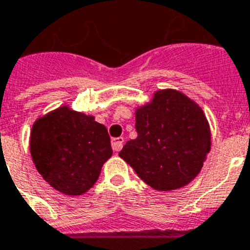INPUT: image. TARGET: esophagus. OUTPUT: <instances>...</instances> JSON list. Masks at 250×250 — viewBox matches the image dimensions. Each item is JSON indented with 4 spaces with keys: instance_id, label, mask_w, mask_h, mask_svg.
Returning <instances> with one entry per match:
<instances>
[{
    "instance_id": "1",
    "label": "esophagus",
    "mask_w": 250,
    "mask_h": 250,
    "mask_svg": "<svg viewBox=\"0 0 250 250\" xmlns=\"http://www.w3.org/2000/svg\"><path fill=\"white\" fill-rule=\"evenodd\" d=\"M124 144V138H114L111 140V146H112V149L115 151H120L121 148H123Z\"/></svg>"
}]
</instances>
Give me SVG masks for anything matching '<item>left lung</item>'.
<instances>
[{"label":"left lung","mask_w":250,"mask_h":250,"mask_svg":"<svg viewBox=\"0 0 250 250\" xmlns=\"http://www.w3.org/2000/svg\"><path fill=\"white\" fill-rule=\"evenodd\" d=\"M136 139L119 153L146 185L172 191L191 182L210 150L211 136L204 112L174 89L158 91L151 104L135 114Z\"/></svg>","instance_id":"obj_1"}]
</instances>
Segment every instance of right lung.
<instances>
[{"label":"right lung","instance_id":"1","mask_svg":"<svg viewBox=\"0 0 250 250\" xmlns=\"http://www.w3.org/2000/svg\"><path fill=\"white\" fill-rule=\"evenodd\" d=\"M30 151L42 178L65 195H82L95 185L112 155L107 129L95 117L62 106L34 124Z\"/></svg>","mask_w":250,"mask_h":250}]
</instances>
